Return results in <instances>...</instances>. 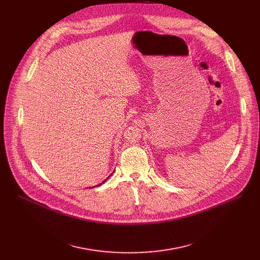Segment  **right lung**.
Listing matches in <instances>:
<instances>
[{
  "label": "right lung",
  "mask_w": 260,
  "mask_h": 260,
  "mask_svg": "<svg viewBox=\"0 0 260 260\" xmlns=\"http://www.w3.org/2000/svg\"><path fill=\"white\" fill-rule=\"evenodd\" d=\"M108 178H109V177H108ZM108 178H107V179H108ZM107 179H106V180H107ZM106 180H105V181H106ZM105 181H104V182H105ZM104 182H103V183H104ZM101 184H102V183H101ZM93 187H94V186H93Z\"/></svg>",
  "instance_id": "obj_1"
}]
</instances>
